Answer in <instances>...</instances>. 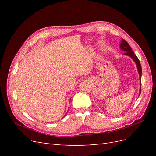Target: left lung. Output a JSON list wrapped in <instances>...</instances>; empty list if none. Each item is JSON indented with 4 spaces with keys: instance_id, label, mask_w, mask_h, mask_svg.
I'll use <instances>...</instances> for the list:
<instances>
[{
    "instance_id": "1",
    "label": "left lung",
    "mask_w": 156,
    "mask_h": 156,
    "mask_svg": "<svg viewBox=\"0 0 156 156\" xmlns=\"http://www.w3.org/2000/svg\"><path fill=\"white\" fill-rule=\"evenodd\" d=\"M120 48L122 49L126 53H124L125 55H127L130 56V57L133 59L134 60V62L136 63V67H137V69H138V72H139V79H140V93H139V95L140 94V92H141V75H142V68H141V65H140V63L139 62V60L138 59L137 56H136L134 53L133 51H132L130 45L128 44V43L125 40H122L121 41V43H120Z\"/></svg>"
}]
</instances>
